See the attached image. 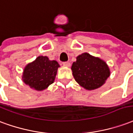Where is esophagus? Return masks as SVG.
Instances as JSON below:
<instances>
[{"instance_id":"esophagus-1","label":"esophagus","mask_w":133,"mask_h":133,"mask_svg":"<svg viewBox=\"0 0 133 133\" xmlns=\"http://www.w3.org/2000/svg\"><path fill=\"white\" fill-rule=\"evenodd\" d=\"M63 65L66 67H69V66H70V63L69 62H63Z\"/></svg>"}]
</instances>
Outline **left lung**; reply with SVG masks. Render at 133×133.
<instances>
[{"label": "left lung", "instance_id": "obj_1", "mask_svg": "<svg viewBox=\"0 0 133 133\" xmlns=\"http://www.w3.org/2000/svg\"><path fill=\"white\" fill-rule=\"evenodd\" d=\"M71 70L76 82L88 90L101 87L110 76V70L106 63L88 53L76 57Z\"/></svg>", "mask_w": 133, "mask_h": 133}]
</instances>
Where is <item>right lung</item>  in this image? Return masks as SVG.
<instances>
[{
  "label": "right lung",
  "mask_w": 133,
  "mask_h": 133,
  "mask_svg": "<svg viewBox=\"0 0 133 133\" xmlns=\"http://www.w3.org/2000/svg\"><path fill=\"white\" fill-rule=\"evenodd\" d=\"M58 67L57 62L39 56L24 69L23 80L32 89L42 91L54 82Z\"/></svg>",
  "instance_id": "right-lung-1"
}]
</instances>
